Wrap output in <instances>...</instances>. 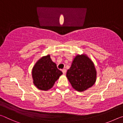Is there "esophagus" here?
I'll list each match as a JSON object with an SVG mask.
<instances>
[{
    "mask_svg": "<svg viewBox=\"0 0 123 123\" xmlns=\"http://www.w3.org/2000/svg\"><path fill=\"white\" fill-rule=\"evenodd\" d=\"M66 71H67V70L66 69H62V72H63V74H66Z\"/></svg>",
    "mask_w": 123,
    "mask_h": 123,
    "instance_id": "obj_1",
    "label": "esophagus"
}]
</instances>
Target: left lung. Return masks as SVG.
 Here are the masks:
<instances>
[{"label": "left lung", "instance_id": "left-lung-1", "mask_svg": "<svg viewBox=\"0 0 123 123\" xmlns=\"http://www.w3.org/2000/svg\"><path fill=\"white\" fill-rule=\"evenodd\" d=\"M66 76L73 88L82 92L96 82L97 70L93 62L86 54H78L73 60Z\"/></svg>", "mask_w": 123, "mask_h": 123}]
</instances>
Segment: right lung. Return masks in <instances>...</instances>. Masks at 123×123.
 Here are the masks:
<instances>
[{
  "mask_svg": "<svg viewBox=\"0 0 123 123\" xmlns=\"http://www.w3.org/2000/svg\"><path fill=\"white\" fill-rule=\"evenodd\" d=\"M61 75L62 72L58 69L56 64L53 62L49 54L41 57L32 69L33 83L42 91L50 89Z\"/></svg>",
  "mask_w": 123,
  "mask_h": 123,
  "instance_id": "1",
  "label": "right lung"
}]
</instances>
